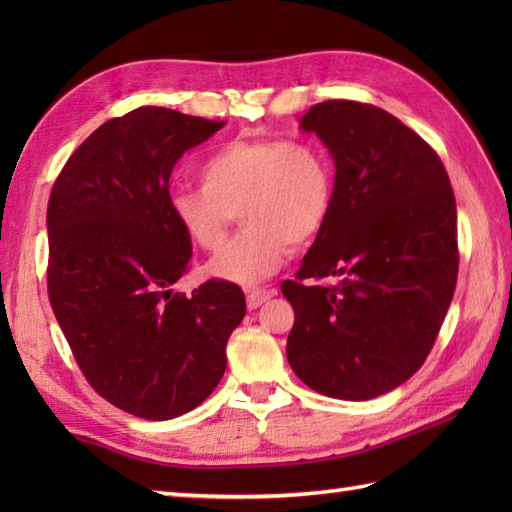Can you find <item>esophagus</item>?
Instances as JSON below:
<instances>
[{
	"instance_id": "obj_1",
	"label": "esophagus",
	"mask_w": 512,
	"mask_h": 512,
	"mask_svg": "<svg viewBox=\"0 0 512 512\" xmlns=\"http://www.w3.org/2000/svg\"><path fill=\"white\" fill-rule=\"evenodd\" d=\"M273 295H275L273 290H262V288L246 290V303H248V308H250V310L259 308V306H262V303H266Z\"/></svg>"
}]
</instances>
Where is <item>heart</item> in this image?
<instances>
[{
    "mask_svg": "<svg viewBox=\"0 0 512 512\" xmlns=\"http://www.w3.org/2000/svg\"><path fill=\"white\" fill-rule=\"evenodd\" d=\"M202 189H173V222L204 253H217L239 211V233L213 259L211 275L257 284L286 264L290 246L319 237L334 206L330 156L301 138H233L198 167Z\"/></svg>",
    "mask_w": 512,
    "mask_h": 512,
    "instance_id": "b5f03b06",
    "label": "heart"
}]
</instances>
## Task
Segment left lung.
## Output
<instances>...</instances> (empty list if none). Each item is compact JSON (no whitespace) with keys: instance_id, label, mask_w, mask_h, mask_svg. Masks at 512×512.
Wrapping results in <instances>:
<instances>
[{"instance_id":"1","label":"left lung","mask_w":512,"mask_h":512,"mask_svg":"<svg viewBox=\"0 0 512 512\" xmlns=\"http://www.w3.org/2000/svg\"><path fill=\"white\" fill-rule=\"evenodd\" d=\"M336 165L328 224L281 292L288 363L323 396L369 400L418 372L458 281V211L440 156L376 105L323 101L301 118ZM328 276L336 285H314Z\"/></svg>"}]
</instances>
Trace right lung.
Instances as JSON below:
<instances>
[{
    "mask_svg": "<svg viewBox=\"0 0 512 512\" xmlns=\"http://www.w3.org/2000/svg\"><path fill=\"white\" fill-rule=\"evenodd\" d=\"M224 125L138 107L85 138L50 193L52 312L92 389L136 418L171 420L209 398L246 314L231 281L171 290L191 268L169 211L171 169Z\"/></svg>",
    "mask_w": 512,
    "mask_h": 512,
    "instance_id": "obj_1",
    "label": "right lung"
}]
</instances>
